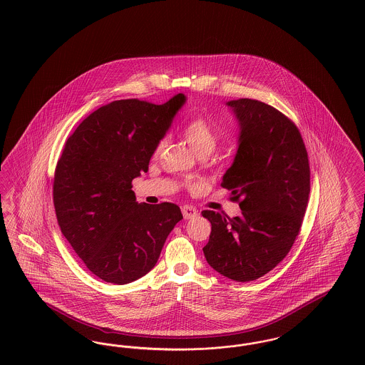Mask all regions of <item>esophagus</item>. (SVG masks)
I'll return each instance as SVG.
<instances>
[{
    "label": "esophagus",
    "instance_id": "obj_1",
    "mask_svg": "<svg viewBox=\"0 0 365 365\" xmlns=\"http://www.w3.org/2000/svg\"><path fill=\"white\" fill-rule=\"evenodd\" d=\"M182 213H183V217H185L186 220L194 219V217L198 216L197 209L192 208L190 205H183V207H182Z\"/></svg>",
    "mask_w": 365,
    "mask_h": 365
}]
</instances>
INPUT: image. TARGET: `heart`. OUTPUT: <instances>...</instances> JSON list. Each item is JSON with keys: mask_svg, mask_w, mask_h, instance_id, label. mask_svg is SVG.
I'll use <instances>...</instances> for the list:
<instances>
[{"mask_svg": "<svg viewBox=\"0 0 365 365\" xmlns=\"http://www.w3.org/2000/svg\"><path fill=\"white\" fill-rule=\"evenodd\" d=\"M183 138L187 142V145L190 146L191 150L197 155H210L217 143V137L215 134V131L212 130V127L209 125V123L202 119V118H194L190 122L187 123L183 128ZM167 140L161 139L158 140L155 149V155H160L163 152V149L165 148Z\"/></svg>", "mask_w": 365, "mask_h": 365, "instance_id": "1", "label": "heart"}]
</instances>
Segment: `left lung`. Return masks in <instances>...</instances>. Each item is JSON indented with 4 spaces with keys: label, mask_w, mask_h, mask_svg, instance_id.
Wrapping results in <instances>:
<instances>
[{
    "label": "left lung",
    "mask_w": 365,
    "mask_h": 365,
    "mask_svg": "<svg viewBox=\"0 0 365 365\" xmlns=\"http://www.w3.org/2000/svg\"><path fill=\"white\" fill-rule=\"evenodd\" d=\"M238 123V148L222 187L241 200L242 213L202 210L212 225L204 255L220 275L250 282L290 252L311 191L308 153L294 123L257 100L226 103Z\"/></svg>",
    "instance_id": "obj_1"
}]
</instances>
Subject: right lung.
Returning a JSON list of instances; mask_svg holds the SVG:
<instances>
[{"label": "right lung", "mask_w": 365, "mask_h": 365, "mask_svg": "<svg viewBox=\"0 0 365 365\" xmlns=\"http://www.w3.org/2000/svg\"><path fill=\"white\" fill-rule=\"evenodd\" d=\"M186 103L119 100L90 113L67 139L53 183L60 230L105 282L127 284L145 277L183 219L171 202L138 204L133 179L146 173L158 140Z\"/></svg>", "instance_id": "1"}]
</instances>
